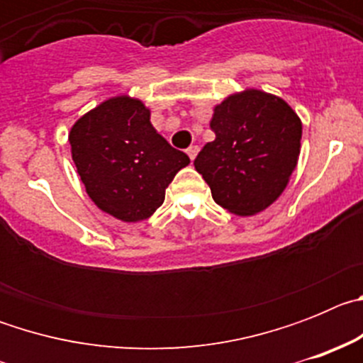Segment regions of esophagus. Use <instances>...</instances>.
<instances>
[{
	"instance_id": "1",
	"label": "esophagus",
	"mask_w": 363,
	"mask_h": 363,
	"mask_svg": "<svg viewBox=\"0 0 363 363\" xmlns=\"http://www.w3.org/2000/svg\"><path fill=\"white\" fill-rule=\"evenodd\" d=\"M198 150H200V147H198V145H191V147H189V149H187L189 158H191V160H194V158H196Z\"/></svg>"
}]
</instances>
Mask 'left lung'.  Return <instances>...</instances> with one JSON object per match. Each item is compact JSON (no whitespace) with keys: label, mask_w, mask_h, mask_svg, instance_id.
I'll list each match as a JSON object with an SVG mask.
<instances>
[{"label":"left lung","mask_w":363,"mask_h":363,"mask_svg":"<svg viewBox=\"0 0 363 363\" xmlns=\"http://www.w3.org/2000/svg\"><path fill=\"white\" fill-rule=\"evenodd\" d=\"M216 138L194 160L229 213L252 216L280 198L300 156L301 121L281 98L258 89L227 96L214 107Z\"/></svg>","instance_id":"1"}]
</instances>
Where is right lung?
<instances>
[{
  "label": "right lung",
  "instance_id": "obj_1",
  "mask_svg": "<svg viewBox=\"0 0 363 363\" xmlns=\"http://www.w3.org/2000/svg\"><path fill=\"white\" fill-rule=\"evenodd\" d=\"M69 143L89 198L127 223L152 216L176 172L191 163L154 129L142 99L127 94L83 114L70 129Z\"/></svg>",
  "mask_w": 363,
  "mask_h": 363
}]
</instances>
